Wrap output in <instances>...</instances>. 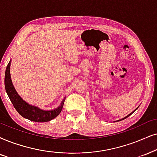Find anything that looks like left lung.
I'll return each mask as SVG.
<instances>
[{
  "mask_svg": "<svg viewBox=\"0 0 157 157\" xmlns=\"http://www.w3.org/2000/svg\"><path fill=\"white\" fill-rule=\"evenodd\" d=\"M137 109H138V108H137ZM136 110H134V111H133V112H131V113H130V114H128V116H126V117H124V118H123V119H121V120H117V121H115V122H119V121H121V120H124V119H126L127 117H129V116H130V115H131V114H132V113H133V112H135V111H136Z\"/></svg>",
  "mask_w": 157,
  "mask_h": 157,
  "instance_id": "1",
  "label": "left lung"
}]
</instances>
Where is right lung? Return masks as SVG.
I'll return each mask as SVG.
<instances>
[{
  "mask_svg": "<svg viewBox=\"0 0 157 157\" xmlns=\"http://www.w3.org/2000/svg\"><path fill=\"white\" fill-rule=\"evenodd\" d=\"M10 66H11V61L8 64L6 69L5 88L8 96H9V98L18 113L21 116H22L23 117L27 119V120L37 122H48V121L56 117L62 110L65 98L58 108L51 111L42 110L40 109L37 108V106L29 105L28 103L25 101L16 91L11 79Z\"/></svg>",
  "mask_w": 157,
  "mask_h": 157,
  "instance_id": "1",
  "label": "right lung"
}]
</instances>
